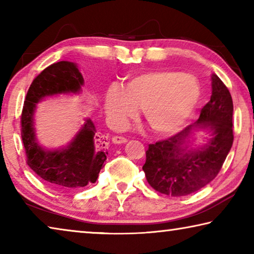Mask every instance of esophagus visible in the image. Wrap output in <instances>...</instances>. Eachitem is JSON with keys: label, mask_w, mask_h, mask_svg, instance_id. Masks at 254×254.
Segmentation results:
<instances>
[{"label": "esophagus", "mask_w": 254, "mask_h": 254, "mask_svg": "<svg viewBox=\"0 0 254 254\" xmlns=\"http://www.w3.org/2000/svg\"><path fill=\"white\" fill-rule=\"evenodd\" d=\"M112 141H113V142L117 143V144H121V143H126L127 140V137H124V136L115 135V136L112 137Z\"/></svg>", "instance_id": "34e87169"}]
</instances>
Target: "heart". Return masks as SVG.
Returning <instances> with one entry per match:
<instances>
[{"label":"heart","instance_id":"heart-1","mask_svg":"<svg viewBox=\"0 0 254 254\" xmlns=\"http://www.w3.org/2000/svg\"><path fill=\"white\" fill-rule=\"evenodd\" d=\"M200 86L190 75L154 70L128 80L126 89L111 86L105 95V111L115 126H123L143 109L145 121L157 133L182 127L195 111Z\"/></svg>","mask_w":254,"mask_h":254}]
</instances>
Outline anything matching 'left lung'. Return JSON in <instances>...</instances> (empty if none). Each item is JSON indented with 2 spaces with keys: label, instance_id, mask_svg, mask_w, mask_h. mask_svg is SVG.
Returning <instances> with one entry per match:
<instances>
[{
  "label": "left lung",
  "instance_id": "8db88e82",
  "mask_svg": "<svg viewBox=\"0 0 254 254\" xmlns=\"http://www.w3.org/2000/svg\"><path fill=\"white\" fill-rule=\"evenodd\" d=\"M233 101L217 75H212V96L195 124L168 139L149 144L142 169L150 186L161 194H192L220 173L233 144ZM196 127L209 129L212 138L203 147L189 148ZM191 145V144H190Z\"/></svg>",
  "mask_w": 254,
  "mask_h": 254
}]
</instances>
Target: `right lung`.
Segmentation results:
<instances>
[{
  "label": "right lung",
  "mask_w": 254,
  "mask_h": 254,
  "mask_svg": "<svg viewBox=\"0 0 254 254\" xmlns=\"http://www.w3.org/2000/svg\"><path fill=\"white\" fill-rule=\"evenodd\" d=\"M83 84L84 78L76 64H53L30 85L21 114V136L28 166L57 188H79L94 184L106 160L105 136L97 134L91 119L86 120L71 142L63 149H42L34 134L33 114L37 103L46 96L78 93Z\"/></svg>",
  "instance_id": "obj_1"
}]
</instances>
